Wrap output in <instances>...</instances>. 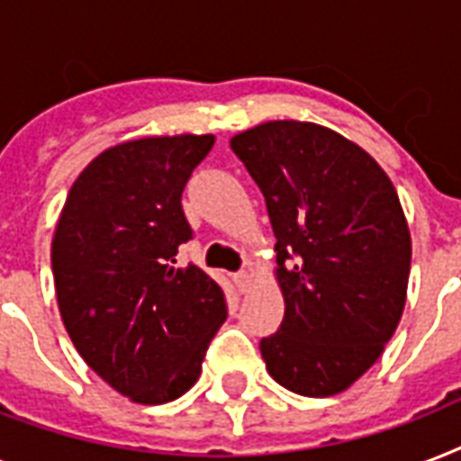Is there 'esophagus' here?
I'll return each mask as SVG.
<instances>
[{"instance_id": "obj_1", "label": "esophagus", "mask_w": 461, "mask_h": 461, "mask_svg": "<svg viewBox=\"0 0 461 461\" xmlns=\"http://www.w3.org/2000/svg\"><path fill=\"white\" fill-rule=\"evenodd\" d=\"M234 280H237V285H239V289H241V292H249V289H251L253 277H251V273H249V270H241V273L234 275Z\"/></svg>"}]
</instances>
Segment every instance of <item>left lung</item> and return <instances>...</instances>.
I'll use <instances>...</instances> for the list:
<instances>
[{"mask_svg": "<svg viewBox=\"0 0 461 461\" xmlns=\"http://www.w3.org/2000/svg\"><path fill=\"white\" fill-rule=\"evenodd\" d=\"M230 143L277 239L285 318L260 339L267 373L306 397L344 393L378 361L407 302L411 237L393 181L311 122H266Z\"/></svg>", "mask_w": 461, "mask_h": 461, "instance_id": "8db88e82", "label": "left lung"}]
</instances>
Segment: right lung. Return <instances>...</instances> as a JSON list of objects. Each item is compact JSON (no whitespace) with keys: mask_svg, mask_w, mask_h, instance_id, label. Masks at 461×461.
<instances>
[{"mask_svg":"<svg viewBox=\"0 0 461 461\" xmlns=\"http://www.w3.org/2000/svg\"><path fill=\"white\" fill-rule=\"evenodd\" d=\"M215 136H150L107 148L68 191L52 239L61 321L83 361L139 404L194 387L227 302L201 267H176L194 237L181 210Z\"/></svg>","mask_w":461,"mask_h":461,"instance_id":"obj_1","label":"right lung"}]
</instances>
